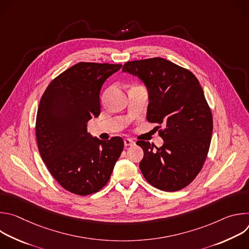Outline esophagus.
I'll return each mask as SVG.
<instances>
[{
  "mask_svg": "<svg viewBox=\"0 0 249 249\" xmlns=\"http://www.w3.org/2000/svg\"><path fill=\"white\" fill-rule=\"evenodd\" d=\"M124 145H125L126 147H128V146H133V145H135V142H134L132 139L126 138V139H124Z\"/></svg>",
  "mask_w": 249,
  "mask_h": 249,
  "instance_id": "34e87169",
  "label": "esophagus"
}]
</instances>
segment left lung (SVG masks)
Segmentation results:
<instances>
[{"label": "left lung", "mask_w": 249, "mask_h": 249, "mask_svg": "<svg viewBox=\"0 0 249 249\" xmlns=\"http://www.w3.org/2000/svg\"><path fill=\"white\" fill-rule=\"evenodd\" d=\"M122 72L138 77L147 88V120L163 126V145L144 151L140 169L154 187L173 192L190 184L203 167L213 132V117L203 89L190 71L160 57L127 62ZM158 129L160 126H157Z\"/></svg>", "instance_id": "obj_1"}]
</instances>
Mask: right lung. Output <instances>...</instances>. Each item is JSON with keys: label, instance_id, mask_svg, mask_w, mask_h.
Segmentation results:
<instances>
[{"label": "right lung", "instance_id": "obj_1", "mask_svg": "<svg viewBox=\"0 0 249 249\" xmlns=\"http://www.w3.org/2000/svg\"><path fill=\"white\" fill-rule=\"evenodd\" d=\"M120 64L80 62L55 78L44 91L37 110V146L42 160L66 190L85 196L108 182L124 142L92 137L87 124L100 114L99 93Z\"/></svg>", "mask_w": 249, "mask_h": 249}]
</instances>
